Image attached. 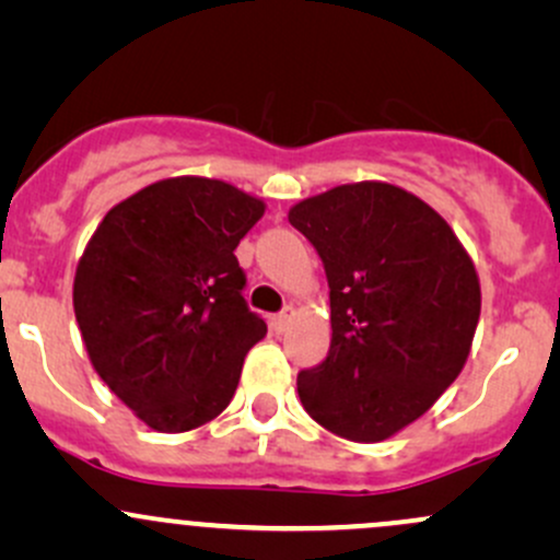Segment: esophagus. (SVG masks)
I'll return each instance as SVG.
<instances>
[{"label":"esophagus","instance_id":"1","mask_svg":"<svg viewBox=\"0 0 560 560\" xmlns=\"http://www.w3.org/2000/svg\"><path fill=\"white\" fill-rule=\"evenodd\" d=\"M292 316H294L292 307H284V311L276 313V316L271 318V326H273L276 331H287L289 324H292Z\"/></svg>","mask_w":560,"mask_h":560}]
</instances>
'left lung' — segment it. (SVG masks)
Listing matches in <instances>:
<instances>
[{
    "mask_svg": "<svg viewBox=\"0 0 560 560\" xmlns=\"http://www.w3.org/2000/svg\"><path fill=\"white\" fill-rule=\"evenodd\" d=\"M289 223L329 281V355L298 374L302 408L352 442L427 413L464 369L479 324L471 258L423 199L361 182L302 199Z\"/></svg>",
    "mask_w": 560,
    "mask_h": 560,
    "instance_id": "1",
    "label": "left lung"
}]
</instances>
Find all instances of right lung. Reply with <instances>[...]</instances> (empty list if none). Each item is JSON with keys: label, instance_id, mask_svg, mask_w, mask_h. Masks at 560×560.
Wrapping results in <instances>:
<instances>
[{"label": "right lung", "instance_id": "1", "mask_svg": "<svg viewBox=\"0 0 560 560\" xmlns=\"http://www.w3.org/2000/svg\"><path fill=\"white\" fill-rule=\"evenodd\" d=\"M262 213L226 182L165 178L115 205L83 249L73 311L89 361L155 432L213 421L266 337L234 255Z\"/></svg>", "mask_w": 560, "mask_h": 560}]
</instances>
